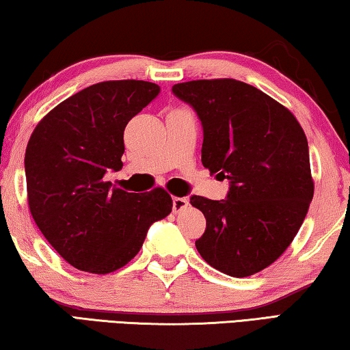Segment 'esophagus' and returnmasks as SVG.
Masks as SVG:
<instances>
[{
    "mask_svg": "<svg viewBox=\"0 0 350 350\" xmlns=\"http://www.w3.org/2000/svg\"><path fill=\"white\" fill-rule=\"evenodd\" d=\"M188 206V199L187 198H173V211L179 213L183 208Z\"/></svg>",
    "mask_w": 350,
    "mask_h": 350,
    "instance_id": "esophagus-1",
    "label": "esophagus"
}]
</instances>
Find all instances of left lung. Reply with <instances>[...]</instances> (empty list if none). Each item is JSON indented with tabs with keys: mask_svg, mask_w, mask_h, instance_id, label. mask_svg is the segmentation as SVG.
Here are the masks:
<instances>
[{
	"mask_svg": "<svg viewBox=\"0 0 350 350\" xmlns=\"http://www.w3.org/2000/svg\"><path fill=\"white\" fill-rule=\"evenodd\" d=\"M173 94L196 111L202 163L230 180L227 199L191 196L204 213L196 248L225 275L245 278L286 252L313 198L309 145L286 106L233 79L177 83Z\"/></svg>",
	"mask_w": 350,
	"mask_h": 350,
	"instance_id": "1",
	"label": "left lung"
}]
</instances>
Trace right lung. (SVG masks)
<instances>
[{
	"mask_svg": "<svg viewBox=\"0 0 350 350\" xmlns=\"http://www.w3.org/2000/svg\"><path fill=\"white\" fill-rule=\"evenodd\" d=\"M144 80L96 83L55 106L35 126L25 156L27 202L47 242L72 267L106 275L140 252L173 199L163 188L128 193L105 182L118 171L128 122L159 96Z\"/></svg>",
	"mask_w": 350,
	"mask_h": 350,
	"instance_id": "add662e5",
	"label": "right lung"
}]
</instances>
